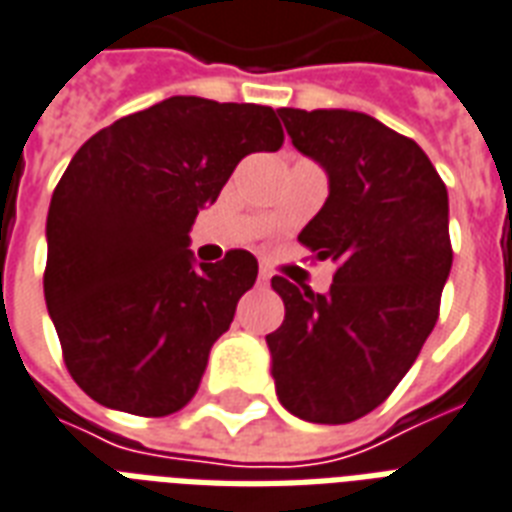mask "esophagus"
Masks as SVG:
<instances>
[{"mask_svg":"<svg viewBox=\"0 0 512 512\" xmlns=\"http://www.w3.org/2000/svg\"><path fill=\"white\" fill-rule=\"evenodd\" d=\"M271 282V271H268V268H260V271H257V284H268Z\"/></svg>","mask_w":512,"mask_h":512,"instance_id":"esophagus-1","label":"esophagus"}]
</instances>
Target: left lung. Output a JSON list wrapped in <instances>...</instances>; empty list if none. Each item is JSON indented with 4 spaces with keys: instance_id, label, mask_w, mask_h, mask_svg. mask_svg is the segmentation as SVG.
I'll return each instance as SVG.
<instances>
[{
    "instance_id": "1",
    "label": "left lung",
    "mask_w": 512,
    "mask_h": 512,
    "mask_svg": "<svg viewBox=\"0 0 512 512\" xmlns=\"http://www.w3.org/2000/svg\"><path fill=\"white\" fill-rule=\"evenodd\" d=\"M295 150L327 174L325 206L300 230L333 260L330 290L284 276V322L265 335L279 403L303 421L346 424L392 395L438 322L451 271L448 193L419 144L351 109H279Z\"/></svg>"
}]
</instances>
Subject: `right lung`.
<instances>
[{
    "mask_svg": "<svg viewBox=\"0 0 512 512\" xmlns=\"http://www.w3.org/2000/svg\"><path fill=\"white\" fill-rule=\"evenodd\" d=\"M282 142L271 107L171 96L74 152L50 198L45 303L85 395L136 416L193 400L257 260L195 263L190 228L241 158Z\"/></svg>",
    "mask_w": 512,
    "mask_h": 512,
    "instance_id": "obj_1",
    "label": "right lung"
}]
</instances>
